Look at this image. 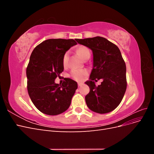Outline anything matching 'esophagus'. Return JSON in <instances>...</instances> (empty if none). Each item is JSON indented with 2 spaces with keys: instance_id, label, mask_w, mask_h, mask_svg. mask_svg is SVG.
<instances>
[{
  "instance_id": "34e87169",
  "label": "esophagus",
  "mask_w": 154,
  "mask_h": 154,
  "mask_svg": "<svg viewBox=\"0 0 154 154\" xmlns=\"http://www.w3.org/2000/svg\"><path fill=\"white\" fill-rule=\"evenodd\" d=\"M82 85H83V83H78V87H81Z\"/></svg>"
}]
</instances>
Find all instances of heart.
Listing matches in <instances>:
<instances>
[{"label":"heart","mask_w":154,"mask_h":154,"mask_svg":"<svg viewBox=\"0 0 154 154\" xmlns=\"http://www.w3.org/2000/svg\"><path fill=\"white\" fill-rule=\"evenodd\" d=\"M76 53L82 59H84L87 55L90 54V52L88 49L84 47V46H80L79 47L77 50ZM68 58H69V54L68 53H66L64 54L63 58V66H66L67 62H68ZM87 74V72L85 70H74L71 72V77L76 81L80 82L84 80L86 75Z\"/></svg>","instance_id":"obj_1"}]
</instances>
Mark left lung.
Wrapping results in <instances>:
<instances>
[{
    "mask_svg": "<svg viewBox=\"0 0 154 154\" xmlns=\"http://www.w3.org/2000/svg\"><path fill=\"white\" fill-rule=\"evenodd\" d=\"M75 40L93 54V68L89 80L85 82L90 88L85 96L87 105L96 113L110 112L119 105L127 89L126 65L120 50L103 37ZM96 79L103 80L98 86L94 82Z\"/></svg>",
    "mask_w": 154,
    "mask_h": 154,
    "instance_id": "8db88e82",
    "label": "left lung"
}]
</instances>
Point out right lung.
Listing matches in <instances>:
<instances>
[{
	"label": "right lung",
	"instance_id": "right-lung-1",
	"mask_svg": "<svg viewBox=\"0 0 154 154\" xmlns=\"http://www.w3.org/2000/svg\"><path fill=\"white\" fill-rule=\"evenodd\" d=\"M73 39H48L32 51L26 69L27 91L36 109L56 116L67 110L78 88L77 83L66 78L62 85L54 82L63 71V58L76 45Z\"/></svg>",
	"mask_w": 154,
	"mask_h": 154
}]
</instances>
